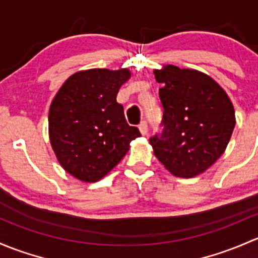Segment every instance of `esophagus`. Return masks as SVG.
Returning <instances> with one entry per match:
<instances>
[{"mask_svg": "<svg viewBox=\"0 0 258 258\" xmlns=\"http://www.w3.org/2000/svg\"><path fill=\"white\" fill-rule=\"evenodd\" d=\"M139 130L140 133H142L143 135H147L148 134V123L147 121H142V123L139 124Z\"/></svg>", "mask_w": 258, "mask_h": 258, "instance_id": "obj_1", "label": "esophagus"}]
</instances>
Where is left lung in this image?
<instances>
[{"instance_id":"8db88e82","label":"left lung","mask_w":258,"mask_h":258,"mask_svg":"<svg viewBox=\"0 0 258 258\" xmlns=\"http://www.w3.org/2000/svg\"><path fill=\"white\" fill-rule=\"evenodd\" d=\"M164 108L161 134L150 138L154 154L172 175L194 177L224 154L235 128V109L208 74L165 66L155 70Z\"/></svg>"}]
</instances>
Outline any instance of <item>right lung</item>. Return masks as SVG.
Masks as SVG:
<instances>
[{
    "instance_id": "add662e5",
    "label": "right lung",
    "mask_w": 258,
    "mask_h": 258,
    "mask_svg": "<svg viewBox=\"0 0 258 258\" xmlns=\"http://www.w3.org/2000/svg\"><path fill=\"white\" fill-rule=\"evenodd\" d=\"M129 78L126 68L77 72L53 98L48 114L50 145L62 168L81 181L104 177L125 156L130 142L140 137L116 102L119 89Z\"/></svg>"
}]
</instances>
